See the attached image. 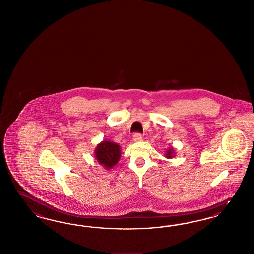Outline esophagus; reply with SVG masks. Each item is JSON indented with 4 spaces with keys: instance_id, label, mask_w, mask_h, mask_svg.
I'll use <instances>...</instances> for the list:
<instances>
[{
    "instance_id": "obj_1",
    "label": "esophagus",
    "mask_w": 254,
    "mask_h": 254,
    "mask_svg": "<svg viewBox=\"0 0 254 254\" xmlns=\"http://www.w3.org/2000/svg\"><path fill=\"white\" fill-rule=\"evenodd\" d=\"M141 138H142V135L140 134V133H135L134 134V136H133V139L135 140V141H139V140H141Z\"/></svg>"
}]
</instances>
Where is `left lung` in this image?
<instances>
[{
  "label": "left lung",
  "mask_w": 254,
  "mask_h": 254,
  "mask_svg": "<svg viewBox=\"0 0 254 254\" xmlns=\"http://www.w3.org/2000/svg\"><path fill=\"white\" fill-rule=\"evenodd\" d=\"M172 149H169V150H168L167 151V154H166V155H167V157H169V158H171L172 156H173V154H172Z\"/></svg>",
  "instance_id": "1"
}]
</instances>
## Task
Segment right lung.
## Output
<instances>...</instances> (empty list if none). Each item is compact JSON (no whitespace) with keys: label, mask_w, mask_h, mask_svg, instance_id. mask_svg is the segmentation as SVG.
I'll return each mask as SVG.
<instances>
[{"label":"right lung","mask_w":254,"mask_h":254,"mask_svg":"<svg viewBox=\"0 0 254 254\" xmlns=\"http://www.w3.org/2000/svg\"><path fill=\"white\" fill-rule=\"evenodd\" d=\"M120 154L121 151L119 145L107 140H103L95 151L97 160L107 169L113 168L119 161Z\"/></svg>","instance_id":"add662e5"}]
</instances>
